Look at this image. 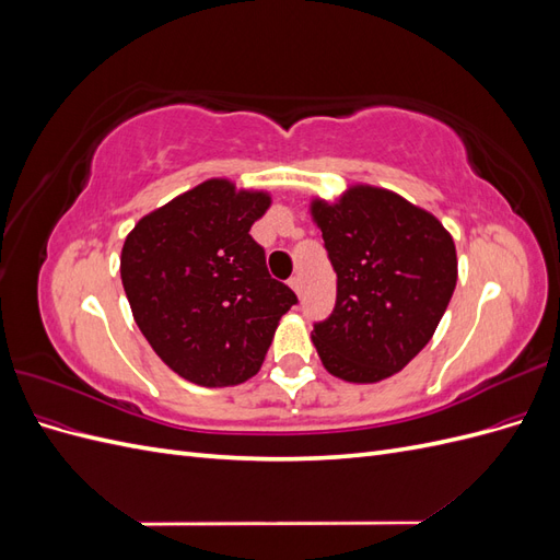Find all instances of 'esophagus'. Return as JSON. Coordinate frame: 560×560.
<instances>
[{"mask_svg": "<svg viewBox=\"0 0 560 560\" xmlns=\"http://www.w3.org/2000/svg\"><path fill=\"white\" fill-rule=\"evenodd\" d=\"M290 287H292V290H294L296 294H301V278H299V276H292V278H290Z\"/></svg>", "mask_w": 560, "mask_h": 560, "instance_id": "34e87169", "label": "esophagus"}]
</instances>
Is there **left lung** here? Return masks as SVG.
I'll list each match as a JSON object with an SVG mask.
<instances>
[{
	"mask_svg": "<svg viewBox=\"0 0 560 560\" xmlns=\"http://www.w3.org/2000/svg\"><path fill=\"white\" fill-rule=\"evenodd\" d=\"M315 224L336 270V306L313 325L329 374L376 383L428 346L457 280L451 233L401 196L352 186L336 202L313 200Z\"/></svg>",
	"mask_w": 560,
	"mask_h": 560,
	"instance_id": "1",
	"label": "left lung"
}]
</instances>
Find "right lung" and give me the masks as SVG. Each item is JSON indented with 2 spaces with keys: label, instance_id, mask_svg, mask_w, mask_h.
<instances>
[{
  "label": "right lung",
  "instance_id": "1",
  "mask_svg": "<svg viewBox=\"0 0 560 560\" xmlns=\"http://www.w3.org/2000/svg\"><path fill=\"white\" fill-rule=\"evenodd\" d=\"M264 191L208 179L142 217L121 252V280L140 331L175 374L206 387L261 369L280 317L299 303L270 278L249 229Z\"/></svg>",
  "mask_w": 560,
  "mask_h": 560
}]
</instances>
